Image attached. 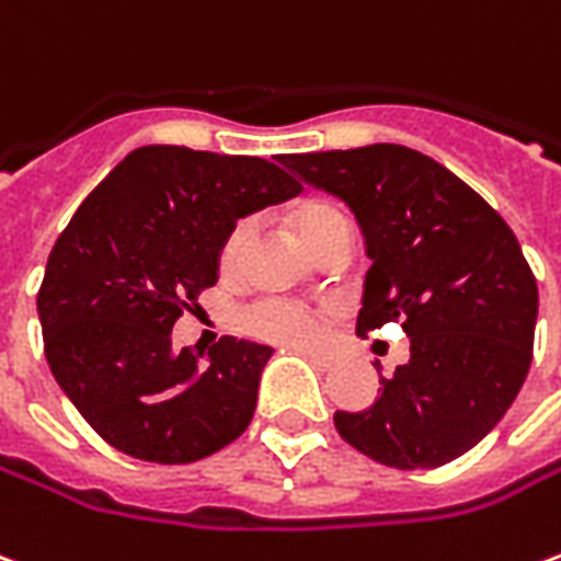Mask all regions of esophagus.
Returning a JSON list of instances; mask_svg holds the SVG:
<instances>
[{
	"label": "esophagus",
	"instance_id": "34e87169",
	"mask_svg": "<svg viewBox=\"0 0 561 561\" xmlns=\"http://www.w3.org/2000/svg\"><path fill=\"white\" fill-rule=\"evenodd\" d=\"M297 352H304L309 362L316 364V367H321V370H328V367H334L336 362H340V355L336 352H324V348H312V346H294Z\"/></svg>",
	"mask_w": 561,
	"mask_h": 561
}]
</instances>
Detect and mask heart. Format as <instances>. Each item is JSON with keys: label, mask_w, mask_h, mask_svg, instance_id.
<instances>
[{"label": "heart", "mask_w": 561, "mask_h": 561, "mask_svg": "<svg viewBox=\"0 0 561 561\" xmlns=\"http://www.w3.org/2000/svg\"><path fill=\"white\" fill-rule=\"evenodd\" d=\"M294 230L300 233V240L307 242L309 249L319 252L324 242L334 237L336 230H346L348 221L343 209L331 203V199H304L297 209L291 213ZM242 249H245V225H233L230 233L221 242V252H218V264L225 273H233L240 267ZM242 324L257 336H270V340H309L319 328V312L316 309L304 307L297 300H282V297H267L261 304H254L245 316Z\"/></svg>", "instance_id": "heart-1"}]
</instances>
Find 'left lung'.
Wrapping results in <instances>:
<instances>
[{"label": "left lung", "mask_w": 561, "mask_h": 561, "mask_svg": "<svg viewBox=\"0 0 561 561\" xmlns=\"http://www.w3.org/2000/svg\"><path fill=\"white\" fill-rule=\"evenodd\" d=\"M282 167L346 199L374 264L358 334L401 324L410 362L340 437L379 465L440 468L483 440L526 382L538 282L507 221L444 163L403 145L282 154Z\"/></svg>", "instance_id": "left-lung-1"}]
</instances>
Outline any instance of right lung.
Returning <instances> with one entry per match:
<instances>
[{"instance_id":"obj_1","label":"right lung","mask_w":561,"mask_h":561,"mask_svg":"<svg viewBox=\"0 0 561 561\" xmlns=\"http://www.w3.org/2000/svg\"><path fill=\"white\" fill-rule=\"evenodd\" d=\"M261 158L136 148L93 187L35 297L45 358L90 428L124 456L187 465L249 428L270 346L172 348V324L218 279L237 218L300 194Z\"/></svg>"}]
</instances>
